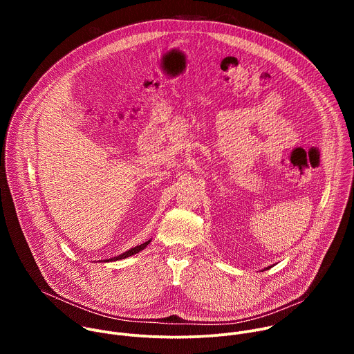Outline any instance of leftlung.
<instances>
[{"label": "left lung", "mask_w": 354, "mask_h": 354, "mask_svg": "<svg viewBox=\"0 0 354 354\" xmlns=\"http://www.w3.org/2000/svg\"><path fill=\"white\" fill-rule=\"evenodd\" d=\"M270 268H272V266H269V268H266V269H270Z\"/></svg>", "instance_id": "8db88e82"}]
</instances>
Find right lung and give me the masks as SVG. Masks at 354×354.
Returning <instances> with one entry per match:
<instances>
[{
    "label": "right lung",
    "mask_w": 354,
    "mask_h": 354,
    "mask_svg": "<svg viewBox=\"0 0 354 354\" xmlns=\"http://www.w3.org/2000/svg\"><path fill=\"white\" fill-rule=\"evenodd\" d=\"M151 242V239H148V241H145L144 243H141V245H137V246H133V248H130L129 250H126V252H123V254H120L119 257H115V258H109V259H104V262H115V261H122V259H126V258H129V257H133V255H136V254H138V252H141L148 243Z\"/></svg>",
    "instance_id": "1"
}]
</instances>
